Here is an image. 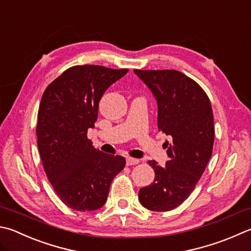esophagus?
Segmentation results:
<instances>
[{"mask_svg":"<svg viewBox=\"0 0 251 251\" xmlns=\"http://www.w3.org/2000/svg\"><path fill=\"white\" fill-rule=\"evenodd\" d=\"M139 160L138 159H135V158H126V165L127 166H134V165H138Z\"/></svg>","mask_w":251,"mask_h":251,"instance_id":"obj_1","label":"esophagus"}]
</instances>
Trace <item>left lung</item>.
<instances>
[{
    "mask_svg": "<svg viewBox=\"0 0 251 251\" xmlns=\"http://www.w3.org/2000/svg\"><path fill=\"white\" fill-rule=\"evenodd\" d=\"M134 72L151 90L158 103V129L169 135V160L165 167L154 160V180L139 190L138 198L150 211L167 212L179 206L202 176L214 144V116L211 101L193 79L176 70Z\"/></svg>",
    "mask_w": 251,
    "mask_h": 251,
    "instance_id": "8db88e82",
    "label": "left lung"
}]
</instances>
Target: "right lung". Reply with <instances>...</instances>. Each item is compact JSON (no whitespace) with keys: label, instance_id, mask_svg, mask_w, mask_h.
I'll list each match as a JSON object with an SVG mask.
<instances>
[{"label":"right lung","instance_id":"add662e5","mask_svg":"<svg viewBox=\"0 0 251 251\" xmlns=\"http://www.w3.org/2000/svg\"><path fill=\"white\" fill-rule=\"evenodd\" d=\"M128 69L74 66L43 94L36 127L44 170L54 192L75 211H94L106 202L112 181L125 158L94 148L88 129L98 120L99 102Z\"/></svg>","mask_w":251,"mask_h":251}]
</instances>
